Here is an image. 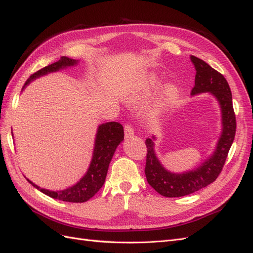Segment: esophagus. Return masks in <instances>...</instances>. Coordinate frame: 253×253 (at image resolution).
<instances>
[{"label": "esophagus", "mask_w": 253, "mask_h": 253, "mask_svg": "<svg viewBox=\"0 0 253 253\" xmlns=\"http://www.w3.org/2000/svg\"><path fill=\"white\" fill-rule=\"evenodd\" d=\"M125 135H126V138H131V137L134 135V129L129 124H126L125 126Z\"/></svg>", "instance_id": "1"}]
</instances>
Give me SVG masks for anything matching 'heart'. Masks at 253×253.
<instances>
[{
  "label": "heart",
  "instance_id": "b5f03b06",
  "mask_svg": "<svg viewBox=\"0 0 253 253\" xmlns=\"http://www.w3.org/2000/svg\"><path fill=\"white\" fill-rule=\"evenodd\" d=\"M151 84L152 85H157V80H155V79H152L151 80ZM167 97H168V99H169V100H174L175 99V97H176V90H175V88H173V87H169L167 89Z\"/></svg>",
  "mask_w": 253,
  "mask_h": 253
}]
</instances>
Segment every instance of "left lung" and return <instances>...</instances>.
Wrapping results in <instances>:
<instances>
[{
	"mask_svg": "<svg viewBox=\"0 0 253 253\" xmlns=\"http://www.w3.org/2000/svg\"><path fill=\"white\" fill-rule=\"evenodd\" d=\"M191 61L196 70L195 84L191 94L195 95L210 91L216 97L223 114V133L214 154L194 171L183 174H175L167 171L158 162L153 150L154 142L151 138L145 139V145H147V159H145L144 168L145 177L153 189L166 197L189 195L215 180L223 170L236 132L232 94L227 80L223 75L206 63L204 60L191 56Z\"/></svg>",
	"mask_w": 253,
	"mask_h": 253,
	"instance_id": "1",
	"label": "left lung"
}]
</instances>
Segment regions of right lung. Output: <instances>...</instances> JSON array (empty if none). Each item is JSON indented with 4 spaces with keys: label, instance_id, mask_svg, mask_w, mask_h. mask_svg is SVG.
<instances>
[{
    "label": "right lung",
    "instance_id": "add662e5",
    "mask_svg": "<svg viewBox=\"0 0 253 253\" xmlns=\"http://www.w3.org/2000/svg\"><path fill=\"white\" fill-rule=\"evenodd\" d=\"M76 63H77V61L74 59L62 57L59 61H57V62L45 66L38 72L34 73L27 79L23 88H24L25 85H27L30 81L40 77V76L59 71L60 68L71 66ZM124 126H122L119 122H108V124H103L99 126L98 133L96 136L94 155L93 159H91L89 169L87 170L86 174L83 176L82 179H80V181L76 183L72 188H68L63 191H57L56 192V191L41 189L30 180H27L32 183L35 188L40 190L42 193L55 198V200L70 203L86 202L89 198L93 197L103 186L106 174H108L111 159L114 155L115 151H116L117 145L124 140Z\"/></svg>",
    "mask_w": 253,
    "mask_h": 253
}]
</instances>
